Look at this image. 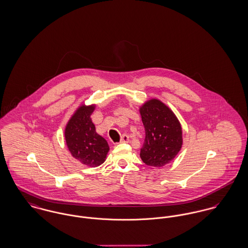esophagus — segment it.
<instances>
[{
    "label": "esophagus",
    "mask_w": 248,
    "mask_h": 248,
    "mask_svg": "<svg viewBox=\"0 0 248 248\" xmlns=\"http://www.w3.org/2000/svg\"><path fill=\"white\" fill-rule=\"evenodd\" d=\"M128 140H129V137H128V135H126V134L122 135L120 142H123V143H124V142H128Z\"/></svg>",
    "instance_id": "34e87169"
}]
</instances>
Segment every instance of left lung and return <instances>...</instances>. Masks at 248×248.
<instances>
[{
	"mask_svg": "<svg viewBox=\"0 0 248 248\" xmlns=\"http://www.w3.org/2000/svg\"><path fill=\"white\" fill-rule=\"evenodd\" d=\"M140 112L145 129L140 158L148 166L162 167L181 149V125L171 109L156 99L145 103Z\"/></svg>",
	"mask_w": 248,
	"mask_h": 248,
	"instance_id": "obj_1",
	"label": "left lung"
}]
</instances>
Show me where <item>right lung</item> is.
<instances>
[{"mask_svg": "<svg viewBox=\"0 0 248 248\" xmlns=\"http://www.w3.org/2000/svg\"><path fill=\"white\" fill-rule=\"evenodd\" d=\"M94 106H82L68 122L65 139L72 155L85 165H101L109 150L108 141L95 132L91 115Z\"/></svg>", "mask_w": 248, "mask_h": 248, "instance_id": "right-lung-1", "label": "right lung"}]
</instances>
